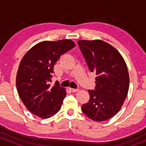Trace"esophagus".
I'll list each match as a JSON object with an SVG mask.
<instances>
[{
  "mask_svg": "<svg viewBox=\"0 0 146 146\" xmlns=\"http://www.w3.org/2000/svg\"><path fill=\"white\" fill-rule=\"evenodd\" d=\"M70 90L72 92H76L79 90V89H75V88H70Z\"/></svg>",
  "mask_w": 146,
  "mask_h": 146,
  "instance_id": "1",
  "label": "esophagus"
}]
</instances>
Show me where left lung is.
Instances as JSON below:
<instances>
[{
  "instance_id": "8db88e82",
  "label": "left lung",
  "mask_w": 146,
  "mask_h": 146,
  "mask_svg": "<svg viewBox=\"0 0 146 146\" xmlns=\"http://www.w3.org/2000/svg\"><path fill=\"white\" fill-rule=\"evenodd\" d=\"M78 44L90 70L96 73V86L89 90V102L82 105V112L95 121L108 120L120 110L127 96V66L119 51L107 42L80 40Z\"/></svg>"
}]
</instances>
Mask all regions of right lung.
<instances>
[{
    "label": "right lung",
    "instance_id": "add662e5",
    "mask_svg": "<svg viewBox=\"0 0 146 146\" xmlns=\"http://www.w3.org/2000/svg\"><path fill=\"white\" fill-rule=\"evenodd\" d=\"M75 46L69 39L44 41L34 46L23 58L16 86L22 102L32 114L47 119L60 110L66 91L57 83L50 85L54 66L61 55Z\"/></svg>",
    "mask_w": 146,
    "mask_h": 146
}]
</instances>
